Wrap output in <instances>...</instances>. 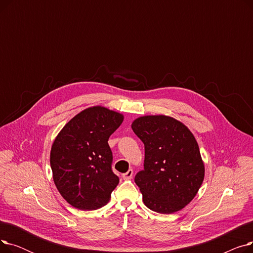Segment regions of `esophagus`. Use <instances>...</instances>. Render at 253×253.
Segmentation results:
<instances>
[{"label": "esophagus", "instance_id": "1", "mask_svg": "<svg viewBox=\"0 0 253 253\" xmlns=\"http://www.w3.org/2000/svg\"><path fill=\"white\" fill-rule=\"evenodd\" d=\"M132 175H133V170L129 169V170L126 172V173H124V174L122 175V177H123L124 180H129V179L132 178Z\"/></svg>", "mask_w": 253, "mask_h": 253}]
</instances>
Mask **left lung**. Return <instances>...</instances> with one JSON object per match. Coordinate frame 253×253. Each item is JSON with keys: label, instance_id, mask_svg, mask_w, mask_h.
<instances>
[{"label": "left lung", "instance_id": "left-lung-1", "mask_svg": "<svg viewBox=\"0 0 253 253\" xmlns=\"http://www.w3.org/2000/svg\"><path fill=\"white\" fill-rule=\"evenodd\" d=\"M131 127L144 144V168L134 178L144 205L163 214L179 211L204 179L195 136L184 124L164 115L139 117Z\"/></svg>", "mask_w": 253, "mask_h": 253}]
</instances>
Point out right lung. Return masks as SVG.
I'll list each match as a JSON object with an SVG mask.
<instances>
[{
    "mask_svg": "<svg viewBox=\"0 0 253 253\" xmlns=\"http://www.w3.org/2000/svg\"><path fill=\"white\" fill-rule=\"evenodd\" d=\"M124 116L97 105L76 115L53 141V180L66 202L80 210H95L110 201L119 183L112 170L108 140Z\"/></svg>",
    "mask_w": 253,
    "mask_h": 253,
    "instance_id": "obj_1",
    "label": "right lung"
}]
</instances>
